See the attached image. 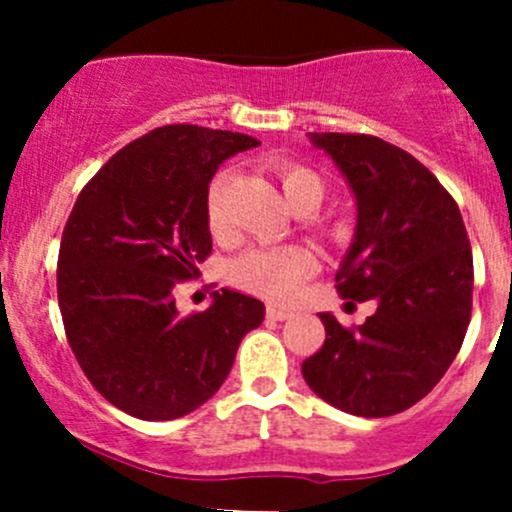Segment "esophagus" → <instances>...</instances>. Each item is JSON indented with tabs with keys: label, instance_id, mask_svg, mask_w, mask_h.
<instances>
[{
	"label": "esophagus",
	"instance_id": "obj_1",
	"mask_svg": "<svg viewBox=\"0 0 512 512\" xmlns=\"http://www.w3.org/2000/svg\"><path fill=\"white\" fill-rule=\"evenodd\" d=\"M289 317H292V312H289V309L275 307V304H270V307H267V319H270V322H285V319H289Z\"/></svg>",
	"mask_w": 512,
	"mask_h": 512
}]
</instances>
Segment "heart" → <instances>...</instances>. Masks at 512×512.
I'll return each mask as SVG.
<instances>
[{
  "mask_svg": "<svg viewBox=\"0 0 512 512\" xmlns=\"http://www.w3.org/2000/svg\"><path fill=\"white\" fill-rule=\"evenodd\" d=\"M275 170L289 208L294 210L302 208V205L317 208L322 203L324 183L314 170L297 163H287V160H277ZM223 185L225 173H220L215 175L208 190V223L213 230L223 227V210H220ZM314 267H317V262H314V255L307 247H260V250H250L242 257H237L230 267V275L235 280V285L257 294V297L285 302V299L294 297L299 292V287L312 275Z\"/></svg>",
  "mask_w": 512,
  "mask_h": 512,
  "instance_id": "heart-1",
  "label": "heart"
}]
</instances>
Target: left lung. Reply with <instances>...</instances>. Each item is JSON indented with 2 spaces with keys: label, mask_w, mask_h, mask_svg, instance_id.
<instances>
[{
  "label": "left lung",
  "mask_w": 512,
  "mask_h": 512,
  "mask_svg": "<svg viewBox=\"0 0 512 512\" xmlns=\"http://www.w3.org/2000/svg\"><path fill=\"white\" fill-rule=\"evenodd\" d=\"M347 178L354 240L337 292L376 304L347 329L322 312L327 339L302 364L309 389L354 416H394L421 401L456 359L471 322L473 252L461 210L411 153L376 136L309 133Z\"/></svg>",
  "instance_id": "1"
}]
</instances>
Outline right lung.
<instances>
[{"label":"right lung","mask_w":512,"mask_h":512,"mask_svg":"<svg viewBox=\"0 0 512 512\" xmlns=\"http://www.w3.org/2000/svg\"><path fill=\"white\" fill-rule=\"evenodd\" d=\"M257 138L163 126L128 143L76 198L59 247L66 339L94 389L143 421H170L223 386L242 337L265 319L255 297L220 289L180 317L173 289L213 250L215 170Z\"/></svg>","instance_id":"obj_1"}]
</instances>
